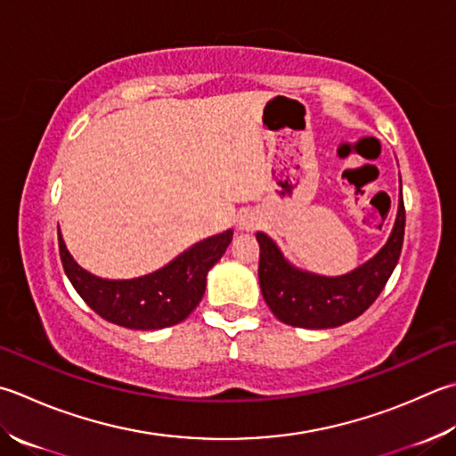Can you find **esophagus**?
Masks as SVG:
<instances>
[{
	"mask_svg": "<svg viewBox=\"0 0 456 456\" xmlns=\"http://www.w3.org/2000/svg\"><path fill=\"white\" fill-rule=\"evenodd\" d=\"M237 227L240 231H247V233H248V231H255L258 227V216L253 211L243 213V216H240L239 221H237Z\"/></svg>",
	"mask_w": 456,
	"mask_h": 456,
	"instance_id": "1",
	"label": "esophagus"
}]
</instances>
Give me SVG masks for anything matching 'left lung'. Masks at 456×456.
<instances>
[{"label": "left lung", "mask_w": 456, "mask_h": 456, "mask_svg": "<svg viewBox=\"0 0 456 456\" xmlns=\"http://www.w3.org/2000/svg\"><path fill=\"white\" fill-rule=\"evenodd\" d=\"M405 235V205L399 198L394 231L386 247L344 276H320L294 269L271 237L256 233L258 282L273 314L298 328H336L368 310L386 287L399 261Z\"/></svg>", "instance_id": "obj_1"}]
</instances>
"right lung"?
I'll list each match as a JSON object with an SVG mask.
<instances>
[{"label": "right lung", "instance_id": "obj_1", "mask_svg": "<svg viewBox=\"0 0 456 456\" xmlns=\"http://www.w3.org/2000/svg\"><path fill=\"white\" fill-rule=\"evenodd\" d=\"M233 231L193 245L172 263L132 281H106L73 261L59 233V255L70 284L98 316L130 330H159L182 322L200 305L205 279L227 251Z\"/></svg>", "mask_w": 456, "mask_h": 456}]
</instances>
